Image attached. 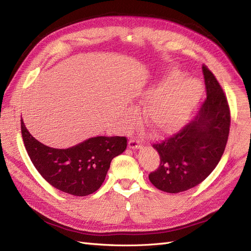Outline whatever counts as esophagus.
<instances>
[{
  "mask_svg": "<svg viewBox=\"0 0 251 251\" xmlns=\"http://www.w3.org/2000/svg\"><path fill=\"white\" fill-rule=\"evenodd\" d=\"M141 147L139 139H135V138H131L128 140V148L130 149H139Z\"/></svg>",
  "mask_w": 251,
  "mask_h": 251,
  "instance_id": "34e87169",
  "label": "esophagus"
}]
</instances>
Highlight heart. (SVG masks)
Masks as SVG:
<instances>
[{"label":"heart","instance_id":"obj_1","mask_svg":"<svg viewBox=\"0 0 251 251\" xmlns=\"http://www.w3.org/2000/svg\"><path fill=\"white\" fill-rule=\"evenodd\" d=\"M178 71H170L155 85L143 91L139 102L144 104L142 120L157 134H169L185 124L202 95L199 81L184 80ZM136 113L126 116V126L134 124Z\"/></svg>","mask_w":251,"mask_h":251}]
</instances>
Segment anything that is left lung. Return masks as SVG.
Masks as SVG:
<instances>
[{
  "label": "left lung",
  "instance_id": "left-lung-1",
  "mask_svg": "<svg viewBox=\"0 0 251 251\" xmlns=\"http://www.w3.org/2000/svg\"><path fill=\"white\" fill-rule=\"evenodd\" d=\"M206 98L197 116L181 130L153 147L160 156L149 179L162 192L177 194L200 184L215 170L228 140L230 110L222 87L203 65Z\"/></svg>",
  "mask_w": 251,
  "mask_h": 251
}]
</instances>
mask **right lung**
Listing matches in <instances>:
<instances>
[{"instance_id": "add662e5", "label": "right lung", "mask_w": 251, "mask_h": 251, "mask_svg": "<svg viewBox=\"0 0 251 251\" xmlns=\"http://www.w3.org/2000/svg\"><path fill=\"white\" fill-rule=\"evenodd\" d=\"M21 131L30 160L42 177L59 191L78 197L96 192L112 159L126 149V137L119 136H98L69 149H53L37 141L22 118Z\"/></svg>"}]
</instances>
